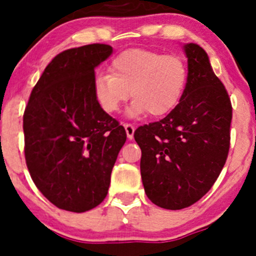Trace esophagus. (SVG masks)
Segmentation results:
<instances>
[{
  "instance_id": "1",
  "label": "esophagus",
  "mask_w": 256,
  "mask_h": 256,
  "mask_svg": "<svg viewBox=\"0 0 256 256\" xmlns=\"http://www.w3.org/2000/svg\"><path fill=\"white\" fill-rule=\"evenodd\" d=\"M124 128H125L126 135H128V140H132L134 134H135V126L131 125V124H125V125H124Z\"/></svg>"
}]
</instances>
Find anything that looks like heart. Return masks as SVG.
<instances>
[{"mask_svg": "<svg viewBox=\"0 0 256 256\" xmlns=\"http://www.w3.org/2000/svg\"><path fill=\"white\" fill-rule=\"evenodd\" d=\"M188 84V68L180 56L150 49L124 50L112 59L110 74H98L92 92L98 105L112 115L131 96L128 118L148 112L167 115L180 104Z\"/></svg>", "mask_w": 256, "mask_h": 256, "instance_id": "1", "label": "heart"}]
</instances>
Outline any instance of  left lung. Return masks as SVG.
<instances>
[{
    "instance_id": "left-lung-1",
    "label": "left lung",
    "mask_w": 256,
    "mask_h": 256,
    "mask_svg": "<svg viewBox=\"0 0 256 256\" xmlns=\"http://www.w3.org/2000/svg\"><path fill=\"white\" fill-rule=\"evenodd\" d=\"M188 84L180 104L157 122L135 131L146 196L164 209L187 208L218 178L230 144L232 104L208 54L196 43L183 46Z\"/></svg>"
}]
</instances>
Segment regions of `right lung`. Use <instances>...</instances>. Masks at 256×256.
<instances>
[{
  "label": "right lung",
  "mask_w": 256,
  "mask_h": 256,
  "mask_svg": "<svg viewBox=\"0 0 256 256\" xmlns=\"http://www.w3.org/2000/svg\"><path fill=\"white\" fill-rule=\"evenodd\" d=\"M112 47L88 44L62 52L30 92L23 115L24 154L38 190L64 210L82 213L106 197L125 128L95 100V68Z\"/></svg>",
  "instance_id": "right-lung-1"
}]
</instances>
